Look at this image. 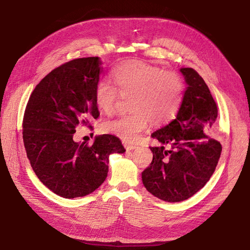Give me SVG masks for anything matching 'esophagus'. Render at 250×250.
Returning <instances> with one entry per match:
<instances>
[{"mask_svg":"<svg viewBox=\"0 0 250 250\" xmlns=\"http://www.w3.org/2000/svg\"><path fill=\"white\" fill-rule=\"evenodd\" d=\"M125 147L126 151H131V150L135 149V148H137V146H136V145H128V144H125Z\"/></svg>","mask_w":250,"mask_h":250,"instance_id":"obj_1","label":"esophagus"}]
</instances>
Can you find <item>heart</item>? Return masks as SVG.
Here are the masks:
<instances>
[{
  "instance_id": "1",
  "label": "heart",
  "mask_w": 250,
  "mask_h": 250,
  "mask_svg": "<svg viewBox=\"0 0 250 250\" xmlns=\"http://www.w3.org/2000/svg\"><path fill=\"white\" fill-rule=\"evenodd\" d=\"M115 83L100 82L95 86L94 101L105 114L114 110L119 97H129L132 113L105 121L103 129L126 142L136 140L148 122L163 125L177 115L184 99V83L174 72L141 60H128L110 72Z\"/></svg>"
}]
</instances>
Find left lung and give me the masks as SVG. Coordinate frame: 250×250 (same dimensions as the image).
Wrapping results in <instances>:
<instances>
[{"mask_svg": "<svg viewBox=\"0 0 250 250\" xmlns=\"http://www.w3.org/2000/svg\"><path fill=\"white\" fill-rule=\"evenodd\" d=\"M187 88L176 118L151 134L160 145L150 147L152 161L142 180L145 188L166 202L191 198L208 182L222 147L206 135L218 116L208 87L193 68L179 70Z\"/></svg>", "mask_w": 250, "mask_h": 250, "instance_id": "obj_1", "label": "left lung"}]
</instances>
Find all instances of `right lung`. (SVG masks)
I'll return each instance as SVG.
<instances>
[{"instance_id":"obj_1","label":"right lung","mask_w":250,"mask_h":250,"mask_svg":"<svg viewBox=\"0 0 250 250\" xmlns=\"http://www.w3.org/2000/svg\"><path fill=\"white\" fill-rule=\"evenodd\" d=\"M99 57L66 62L46 75L26 104L22 137L39 179L65 199L88 195L107 177L111 153L125 151L118 137L103 134L93 144L73 140L78 125L100 116L94 90L102 72Z\"/></svg>"}]
</instances>
